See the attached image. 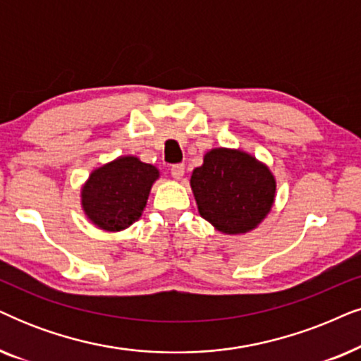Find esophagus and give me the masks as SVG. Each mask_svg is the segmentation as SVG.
Wrapping results in <instances>:
<instances>
[{"instance_id": "esophagus-1", "label": "esophagus", "mask_w": 361, "mask_h": 361, "mask_svg": "<svg viewBox=\"0 0 361 361\" xmlns=\"http://www.w3.org/2000/svg\"><path fill=\"white\" fill-rule=\"evenodd\" d=\"M184 172H185L184 164H174V166L171 167V174H172V177H174V179H177V180H180L182 177H184Z\"/></svg>"}]
</instances>
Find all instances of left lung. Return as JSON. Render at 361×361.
<instances>
[{"mask_svg": "<svg viewBox=\"0 0 361 361\" xmlns=\"http://www.w3.org/2000/svg\"><path fill=\"white\" fill-rule=\"evenodd\" d=\"M199 214L219 232L254 231L272 209L275 177L265 164L237 149L219 147L204 156L190 176Z\"/></svg>", "mask_w": 361, "mask_h": 361, "instance_id": "1", "label": "left lung"}]
</instances>
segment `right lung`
<instances>
[{
  "instance_id": "add662e5",
  "label": "right lung",
  "mask_w": 361,
  "mask_h": 361,
  "mask_svg": "<svg viewBox=\"0 0 361 361\" xmlns=\"http://www.w3.org/2000/svg\"><path fill=\"white\" fill-rule=\"evenodd\" d=\"M157 179L159 171L152 164L121 156L91 172L81 189L84 214L102 231H124L139 221Z\"/></svg>"
}]
</instances>
